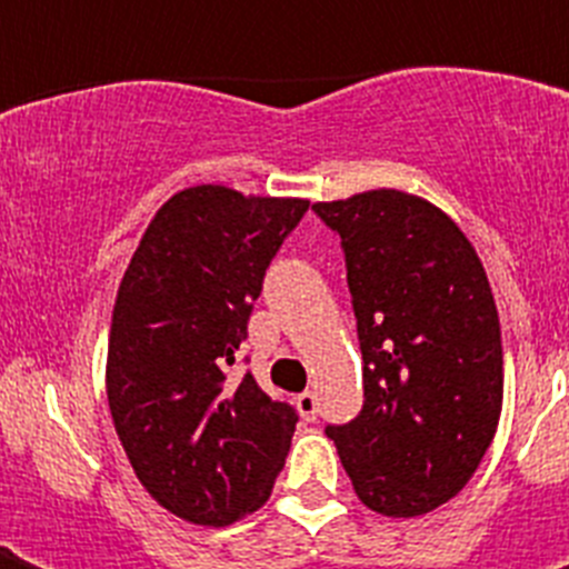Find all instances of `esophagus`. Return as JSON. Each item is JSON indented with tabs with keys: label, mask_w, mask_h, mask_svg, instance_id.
Returning a JSON list of instances; mask_svg holds the SVG:
<instances>
[{
	"label": "esophagus",
	"mask_w": 569,
	"mask_h": 569,
	"mask_svg": "<svg viewBox=\"0 0 569 569\" xmlns=\"http://www.w3.org/2000/svg\"><path fill=\"white\" fill-rule=\"evenodd\" d=\"M295 407H298V413H301L303 422H312L316 416H319V398L316 392H301V396H295Z\"/></svg>",
	"instance_id": "34e87169"
}]
</instances>
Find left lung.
Returning a JSON list of instances; mask_svg holds the SVG:
<instances>
[{
  "label": "left lung",
  "instance_id": "obj_1",
  "mask_svg": "<svg viewBox=\"0 0 569 569\" xmlns=\"http://www.w3.org/2000/svg\"><path fill=\"white\" fill-rule=\"evenodd\" d=\"M339 232L363 351V410L328 425L355 493L383 517L458 496L499 428L502 330L476 248L425 197L312 203Z\"/></svg>",
  "mask_w": 569,
  "mask_h": 569
}]
</instances>
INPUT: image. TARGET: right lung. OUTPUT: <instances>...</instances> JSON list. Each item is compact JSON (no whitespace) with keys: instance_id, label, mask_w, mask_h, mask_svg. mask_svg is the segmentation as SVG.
<instances>
[{"instance_id":"1","label":"right lung","mask_w":569,"mask_h":569,"mask_svg":"<svg viewBox=\"0 0 569 569\" xmlns=\"http://www.w3.org/2000/svg\"><path fill=\"white\" fill-rule=\"evenodd\" d=\"M310 200L182 189L156 212L111 312L106 392L114 431L156 502L230 526L268 502L298 413L253 375L230 380L262 277Z\"/></svg>"}]
</instances>
